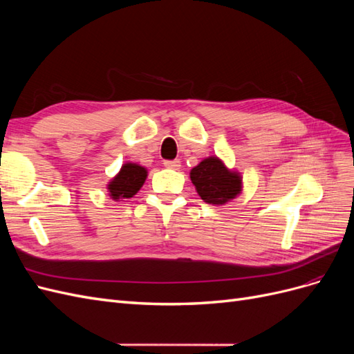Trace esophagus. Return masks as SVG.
Instances as JSON below:
<instances>
[{"instance_id":"obj_1","label":"esophagus","mask_w":354,"mask_h":354,"mask_svg":"<svg viewBox=\"0 0 354 354\" xmlns=\"http://www.w3.org/2000/svg\"><path fill=\"white\" fill-rule=\"evenodd\" d=\"M164 165H165V168H169V169H178L180 168V160L178 159L165 160Z\"/></svg>"}]
</instances>
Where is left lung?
<instances>
[{
  "label": "left lung",
  "mask_w": 354,
  "mask_h": 354,
  "mask_svg": "<svg viewBox=\"0 0 354 354\" xmlns=\"http://www.w3.org/2000/svg\"><path fill=\"white\" fill-rule=\"evenodd\" d=\"M190 180L201 199L212 205H224L236 198L242 190L239 173L229 169L217 156L205 158L192 168Z\"/></svg>",
  "instance_id": "obj_1"
}]
</instances>
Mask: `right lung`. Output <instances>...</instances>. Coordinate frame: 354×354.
I'll return each instance as SVG.
<instances>
[{
	"label": "right lung",
	"mask_w": 354,
	"mask_h": 354,
	"mask_svg": "<svg viewBox=\"0 0 354 354\" xmlns=\"http://www.w3.org/2000/svg\"><path fill=\"white\" fill-rule=\"evenodd\" d=\"M146 177L147 171L145 167L133 162L124 164L120 169V173L109 181V196L113 201L133 198L143 186Z\"/></svg>",
	"instance_id": "add662e5"
}]
</instances>
